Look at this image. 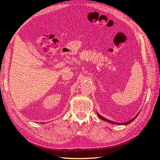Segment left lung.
I'll return each instance as SVG.
<instances>
[{"instance_id": "1", "label": "left lung", "mask_w": 160, "mask_h": 160, "mask_svg": "<svg viewBox=\"0 0 160 160\" xmlns=\"http://www.w3.org/2000/svg\"><path fill=\"white\" fill-rule=\"evenodd\" d=\"M139 112L135 116V117L133 118V119H132L131 120H129V121H128V122H125V123H118V122H112V121H111V120H109V119H106V118H103V117H102V116H101V115H99L98 112H97V114H98V117L100 118V119H101L102 120H103V121H105V122H109V123H112V124H116V125H128V124H129L131 122H132L137 117H138V115H139Z\"/></svg>"}]
</instances>
